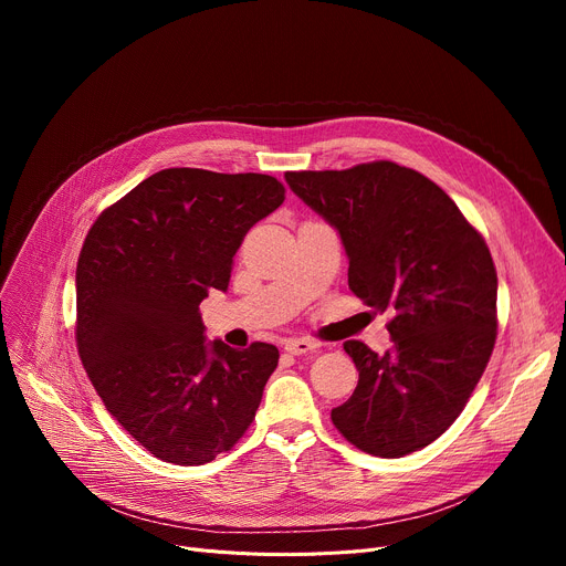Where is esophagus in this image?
Returning a JSON list of instances; mask_svg holds the SVG:
<instances>
[{"mask_svg": "<svg viewBox=\"0 0 566 566\" xmlns=\"http://www.w3.org/2000/svg\"><path fill=\"white\" fill-rule=\"evenodd\" d=\"M318 344L316 342H312V339H305V337H291V339H286V344H284V348L289 350V353H293V355H303V353H310V350H314Z\"/></svg>", "mask_w": 566, "mask_h": 566, "instance_id": "1", "label": "esophagus"}]
</instances>
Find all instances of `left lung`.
<instances>
[{
    "label": "left lung",
    "instance_id": "8db88e82",
    "mask_svg": "<svg viewBox=\"0 0 566 566\" xmlns=\"http://www.w3.org/2000/svg\"><path fill=\"white\" fill-rule=\"evenodd\" d=\"M284 178L339 233L350 291L392 314L385 353L344 344L360 380L333 408L335 427L382 459L427 448L461 415L495 344L497 275L484 238L433 181L397 163Z\"/></svg>",
    "mask_w": 566,
    "mask_h": 566
}]
</instances>
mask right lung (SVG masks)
<instances>
[{"label": "right lung", "instance_id": "add662e5", "mask_svg": "<svg viewBox=\"0 0 566 566\" xmlns=\"http://www.w3.org/2000/svg\"><path fill=\"white\" fill-rule=\"evenodd\" d=\"M284 201L265 174L163 169L88 229L77 259V350L109 415L144 450L201 465L252 424L280 350L206 339L199 303L229 289L243 235Z\"/></svg>", "mask_w": 566, "mask_h": 566}]
</instances>
